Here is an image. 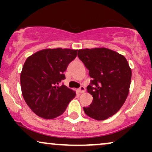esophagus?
Instances as JSON below:
<instances>
[{
	"instance_id": "esophagus-1",
	"label": "esophagus",
	"mask_w": 152,
	"mask_h": 152,
	"mask_svg": "<svg viewBox=\"0 0 152 152\" xmlns=\"http://www.w3.org/2000/svg\"><path fill=\"white\" fill-rule=\"evenodd\" d=\"M79 90L81 91H82V92H84L85 91H86V88H85V87L83 86V84H80Z\"/></svg>"
}]
</instances>
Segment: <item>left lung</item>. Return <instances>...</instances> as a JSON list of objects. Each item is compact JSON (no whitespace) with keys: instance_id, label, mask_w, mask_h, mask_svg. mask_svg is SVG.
<instances>
[{"instance_id":"left-lung-1","label":"left lung","mask_w":152,"mask_h":152,"mask_svg":"<svg viewBox=\"0 0 152 152\" xmlns=\"http://www.w3.org/2000/svg\"><path fill=\"white\" fill-rule=\"evenodd\" d=\"M76 56L77 50L56 48L40 50L26 59L20 74L22 95L38 116L56 118L76 96L62 81L66 78L64 72Z\"/></svg>"}]
</instances>
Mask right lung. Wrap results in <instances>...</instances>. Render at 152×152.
I'll return each instance as SVG.
<instances>
[{"mask_svg":"<svg viewBox=\"0 0 152 152\" xmlns=\"http://www.w3.org/2000/svg\"><path fill=\"white\" fill-rule=\"evenodd\" d=\"M78 58L88 70L91 80L87 91L93 96L85 114L105 120L121 109L129 91L132 70L124 56L107 48L84 49Z\"/></svg>","mask_w":152,"mask_h":152,"instance_id":"obj_1","label":"right lung"}]
</instances>
